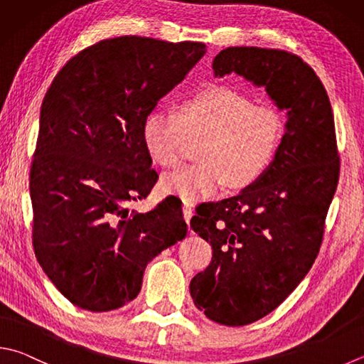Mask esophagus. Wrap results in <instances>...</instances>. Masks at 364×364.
<instances>
[{"instance_id": "esophagus-1", "label": "esophagus", "mask_w": 364, "mask_h": 364, "mask_svg": "<svg viewBox=\"0 0 364 364\" xmlns=\"http://www.w3.org/2000/svg\"><path fill=\"white\" fill-rule=\"evenodd\" d=\"M182 212H183V220L190 223V218H191V215H193V209H191V204L183 203L182 204Z\"/></svg>"}]
</instances>
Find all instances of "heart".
Instances as JSON below:
<instances>
[{
    "label": "heart",
    "instance_id": "obj_1",
    "mask_svg": "<svg viewBox=\"0 0 364 364\" xmlns=\"http://www.w3.org/2000/svg\"><path fill=\"white\" fill-rule=\"evenodd\" d=\"M187 134L201 136L200 163L161 179L164 195L200 201L217 195L225 183L244 188L271 166L284 139V120L271 106H255L230 85H210L185 100L181 115L154 109L142 125L147 154L163 168H174Z\"/></svg>",
    "mask_w": 364,
    "mask_h": 364
}]
</instances>
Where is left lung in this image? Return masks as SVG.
<instances>
[{
    "label": "left lung",
    "instance_id": "1",
    "mask_svg": "<svg viewBox=\"0 0 364 364\" xmlns=\"http://www.w3.org/2000/svg\"><path fill=\"white\" fill-rule=\"evenodd\" d=\"M215 77L236 73L264 87L287 123L266 173L237 196L209 203L190 226L212 245V262L190 282L198 309L220 325L263 318L296 289L318 255L325 217L339 181L330 98L296 55L228 47Z\"/></svg>",
    "mask_w": 364,
    "mask_h": 364
}]
</instances>
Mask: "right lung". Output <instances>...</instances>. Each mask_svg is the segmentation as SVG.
Wrapping results in <instances>:
<instances>
[{
    "instance_id": "obj_1",
    "label": "right lung",
    "mask_w": 364,
    "mask_h": 364,
    "mask_svg": "<svg viewBox=\"0 0 364 364\" xmlns=\"http://www.w3.org/2000/svg\"><path fill=\"white\" fill-rule=\"evenodd\" d=\"M205 53L201 43L100 41L55 75L31 164L33 245L47 277L90 312L133 301L146 266L187 236L177 198L129 214L159 181L142 125Z\"/></svg>"
}]
</instances>
